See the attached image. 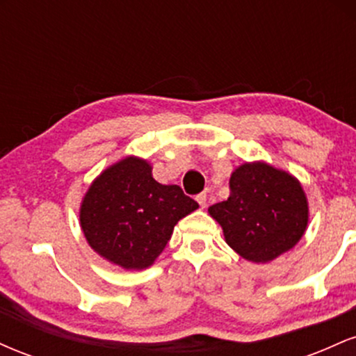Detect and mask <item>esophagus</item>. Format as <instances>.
<instances>
[{
  "mask_svg": "<svg viewBox=\"0 0 356 356\" xmlns=\"http://www.w3.org/2000/svg\"><path fill=\"white\" fill-rule=\"evenodd\" d=\"M195 201H197V202H199V206H201L202 209H204V207L207 206V195L204 194V192H202V194H199L197 197H195Z\"/></svg>",
  "mask_w": 356,
  "mask_h": 356,
  "instance_id": "esophagus-1",
  "label": "esophagus"
}]
</instances>
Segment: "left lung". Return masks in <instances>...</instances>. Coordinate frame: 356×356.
<instances>
[{"label": "left lung", "instance_id": "1", "mask_svg": "<svg viewBox=\"0 0 356 356\" xmlns=\"http://www.w3.org/2000/svg\"><path fill=\"white\" fill-rule=\"evenodd\" d=\"M227 201L209 207L226 243L252 263H269L296 246L308 226L301 184L266 162H246L229 179Z\"/></svg>", "mask_w": 356, "mask_h": 356}]
</instances>
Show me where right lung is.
I'll return each mask as SVG.
<instances>
[{"mask_svg":"<svg viewBox=\"0 0 356 356\" xmlns=\"http://www.w3.org/2000/svg\"><path fill=\"white\" fill-rule=\"evenodd\" d=\"M199 204L179 186L152 177L144 159L125 157L105 169L80 206V226L95 252L124 269L152 266L174 226Z\"/></svg>","mask_w":356,"mask_h":356,"instance_id":"add662e5","label":"right lung"}]
</instances>
